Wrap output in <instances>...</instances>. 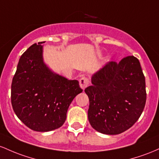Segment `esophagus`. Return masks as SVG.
Listing matches in <instances>:
<instances>
[{"label": "esophagus", "instance_id": "esophagus-1", "mask_svg": "<svg viewBox=\"0 0 159 159\" xmlns=\"http://www.w3.org/2000/svg\"><path fill=\"white\" fill-rule=\"evenodd\" d=\"M89 80L86 76H82L80 80V85L82 89L84 90V89L86 88L87 86L89 85Z\"/></svg>", "mask_w": 159, "mask_h": 159}]
</instances>
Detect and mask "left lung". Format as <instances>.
<instances>
[{
	"label": "left lung",
	"mask_w": 159,
	"mask_h": 159,
	"mask_svg": "<svg viewBox=\"0 0 159 159\" xmlns=\"http://www.w3.org/2000/svg\"><path fill=\"white\" fill-rule=\"evenodd\" d=\"M85 92L92 127L104 134H119L134 124L147 101L145 76L136 57L107 63L92 77Z\"/></svg>",
	"instance_id": "left-lung-1"
}]
</instances>
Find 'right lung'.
I'll use <instances>...</instances> for the list:
<instances>
[{"label":"right lung","instance_id":"obj_1","mask_svg":"<svg viewBox=\"0 0 159 159\" xmlns=\"http://www.w3.org/2000/svg\"><path fill=\"white\" fill-rule=\"evenodd\" d=\"M42 43L33 44L19 58L12 78L11 103L27 127L45 132L62 126L70 103L83 89L77 80L55 74L44 64Z\"/></svg>","mask_w":159,"mask_h":159}]
</instances>
